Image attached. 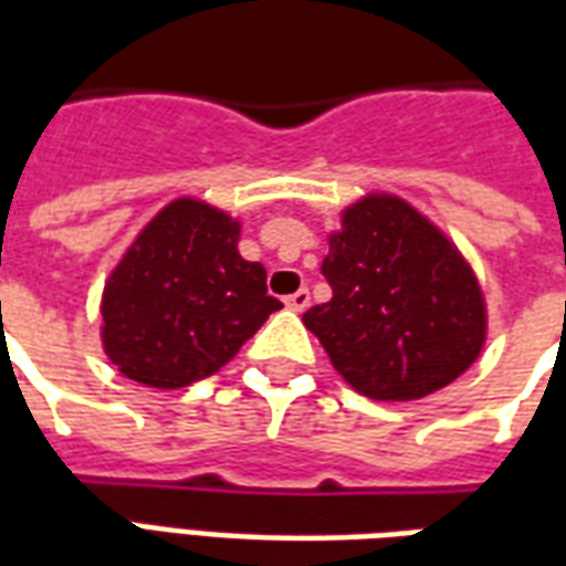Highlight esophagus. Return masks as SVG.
<instances>
[{
  "instance_id": "esophagus-1",
  "label": "esophagus",
  "mask_w": 566,
  "mask_h": 566,
  "mask_svg": "<svg viewBox=\"0 0 566 566\" xmlns=\"http://www.w3.org/2000/svg\"><path fill=\"white\" fill-rule=\"evenodd\" d=\"M287 303V310H294V312H303V310H310V303H312V296L306 287H300V291H294V294L287 296L284 300Z\"/></svg>"
}]
</instances>
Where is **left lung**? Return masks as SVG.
<instances>
[{
  "instance_id": "left-lung-1",
  "label": "left lung",
  "mask_w": 566,
  "mask_h": 566,
  "mask_svg": "<svg viewBox=\"0 0 566 566\" xmlns=\"http://www.w3.org/2000/svg\"><path fill=\"white\" fill-rule=\"evenodd\" d=\"M322 272L334 296L303 324L355 392L413 401L475 365L488 310L472 266L441 229L398 196L343 211Z\"/></svg>"
}]
</instances>
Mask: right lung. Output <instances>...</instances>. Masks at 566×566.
Masks as SVG:
<instances>
[{
    "label": "right lung",
    "mask_w": 566,
    "mask_h": 566,
    "mask_svg": "<svg viewBox=\"0 0 566 566\" xmlns=\"http://www.w3.org/2000/svg\"><path fill=\"white\" fill-rule=\"evenodd\" d=\"M239 220L199 199L165 205L106 279L104 352L134 382L184 389L235 358L282 310L263 263L239 254Z\"/></svg>",
    "instance_id": "obj_1"
}]
</instances>
